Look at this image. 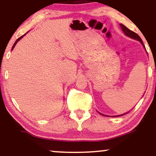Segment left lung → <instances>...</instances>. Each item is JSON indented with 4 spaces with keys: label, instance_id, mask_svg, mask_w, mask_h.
<instances>
[{
    "label": "left lung",
    "instance_id": "1",
    "mask_svg": "<svg viewBox=\"0 0 156 156\" xmlns=\"http://www.w3.org/2000/svg\"><path fill=\"white\" fill-rule=\"evenodd\" d=\"M119 26H120L121 28H122V31L124 32L125 35H127V36H128V37H130V38H133V39H136V40L139 41V42H140L143 45H144V44H143V42H142V40H141V39L140 38V37H139V36L136 33H135V32L132 31L131 30L128 29V28H127L126 26H125L124 25H122V24H120V25H119ZM128 113H129V112H127V113H125V114H128ZM124 114H122V115L117 116V117H120V116H123V115H124Z\"/></svg>",
    "mask_w": 156,
    "mask_h": 156
}]
</instances>
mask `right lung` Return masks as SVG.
Returning a JSON list of instances; mask_svg holds the SVG:
<instances>
[{
    "label": "right lung",
    "mask_w": 156,
    "mask_h": 156,
    "mask_svg": "<svg viewBox=\"0 0 156 156\" xmlns=\"http://www.w3.org/2000/svg\"><path fill=\"white\" fill-rule=\"evenodd\" d=\"M24 35H25V34H24ZM24 35H23V36H24ZM23 36H22V37H19V38H18V39H17V40H16V42H15V44H14V45H13V46H12V50H13V49H14V48H15V46L16 45V44H17V42H18V41L20 40V39L21 38H22V37H23Z\"/></svg>",
    "instance_id": "right-lung-1"
}]
</instances>
